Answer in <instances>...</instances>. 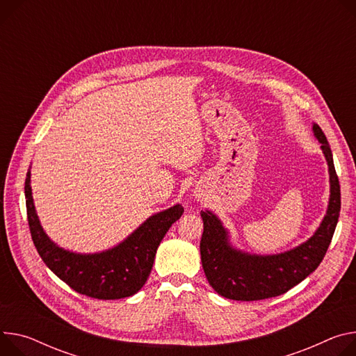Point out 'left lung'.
Instances as JSON below:
<instances>
[{
	"label": "left lung",
	"mask_w": 356,
	"mask_h": 356,
	"mask_svg": "<svg viewBox=\"0 0 356 356\" xmlns=\"http://www.w3.org/2000/svg\"><path fill=\"white\" fill-rule=\"evenodd\" d=\"M312 132L328 165L330 202L327 214L307 241L278 254H250L233 247L229 230L213 211L200 213L204 227L200 241L202 264L209 284L221 297L258 301L281 296L315 271L325 257L339 217L341 187L324 132L316 123L312 124Z\"/></svg>",
	"instance_id": "left-lung-1"
}]
</instances>
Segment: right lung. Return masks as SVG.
<instances>
[{
  "mask_svg": "<svg viewBox=\"0 0 356 356\" xmlns=\"http://www.w3.org/2000/svg\"><path fill=\"white\" fill-rule=\"evenodd\" d=\"M25 203L32 241L47 267L82 296L119 300L136 294L153 267L156 250L184 209L175 204L150 216L118 245L93 254L74 252L54 243L42 229L31 188V170L25 179Z\"/></svg>",
  "mask_w": 356,
  "mask_h": 356,
  "instance_id": "obj_1",
  "label": "right lung"
}]
</instances>
